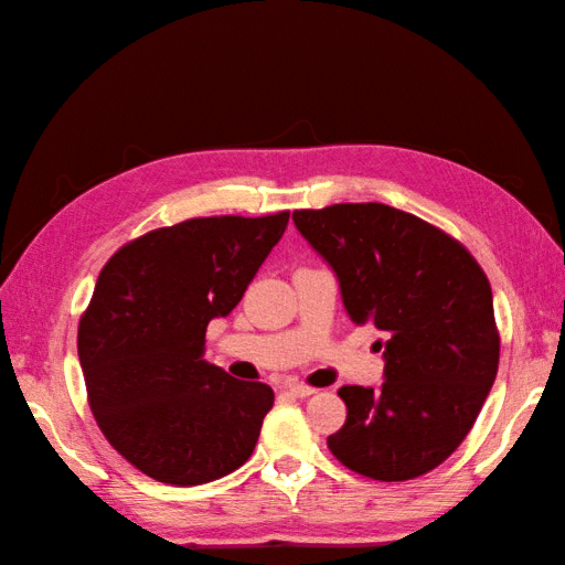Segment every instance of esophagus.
I'll list each match as a JSON object with an SVG mask.
<instances>
[{
  "label": "esophagus",
  "instance_id": "1",
  "mask_svg": "<svg viewBox=\"0 0 565 565\" xmlns=\"http://www.w3.org/2000/svg\"><path fill=\"white\" fill-rule=\"evenodd\" d=\"M286 391H289L291 395H296V398H308V395L316 393L313 386H306V383H298V381L286 383Z\"/></svg>",
  "mask_w": 565,
  "mask_h": 565
}]
</instances>
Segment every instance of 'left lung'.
Wrapping results in <instances>:
<instances>
[{
    "label": "left lung",
    "instance_id": "obj_1",
    "mask_svg": "<svg viewBox=\"0 0 565 565\" xmlns=\"http://www.w3.org/2000/svg\"><path fill=\"white\" fill-rule=\"evenodd\" d=\"M294 223L338 274L350 320L388 334L381 391H338L347 423L330 451L374 481L431 471L471 431L498 374L486 271L459 239L386 203L301 209Z\"/></svg>",
    "mask_w": 565,
    "mask_h": 565
}]
</instances>
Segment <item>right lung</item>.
Instances as JSON below:
<instances>
[{
  "mask_svg": "<svg viewBox=\"0 0 565 565\" xmlns=\"http://www.w3.org/2000/svg\"><path fill=\"white\" fill-rule=\"evenodd\" d=\"M289 211L211 215L130 239L106 262L82 313L77 352L104 437L167 486H201L243 466L274 391L203 359L206 328L239 303Z\"/></svg>",
  "mask_w": 565,
  "mask_h": 565,
  "instance_id": "add662e5",
  "label": "right lung"
}]
</instances>
